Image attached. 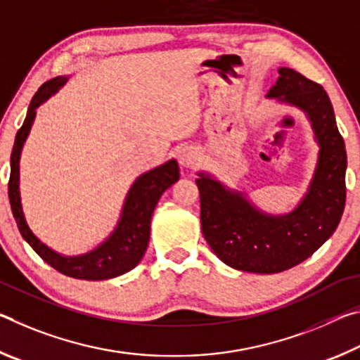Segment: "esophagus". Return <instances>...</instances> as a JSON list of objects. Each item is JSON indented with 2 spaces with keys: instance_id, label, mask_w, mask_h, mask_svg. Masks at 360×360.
I'll use <instances>...</instances> for the list:
<instances>
[{
  "instance_id": "34e87169",
  "label": "esophagus",
  "mask_w": 360,
  "mask_h": 360,
  "mask_svg": "<svg viewBox=\"0 0 360 360\" xmlns=\"http://www.w3.org/2000/svg\"><path fill=\"white\" fill-rule=\"evenodd\" d=\"M176 158H179L180 166L186 169H194L199 164L198 151L191 148V146H185V148H181L179 153H176Z\"/></svg>"
}]
</instances>
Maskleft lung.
Returning <instances> with one entry per match:
<instances>
[{"mask_svg":"<svg viewBox=\"0 0 360 360\" xmlns=\"http://www.w3.org/2000/svg\"><path fill=\"white\" fill-rule=\"evenodd\" d=\"M268 96L304 110L319 140V162L302 204L284 217L264 215L209 175L199 174L196 180L202 234L210 249L228 266L263 274L297 266L333 234L345 210L347 164L345 140L321 84L282 67Z\"/></svg>","mask_w":360,"mask_h":360,"instance_id":"left-lung-1","label":"left lung"}]
</instances>
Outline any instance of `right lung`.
I'll list each match as a JSON object with an SVG mask.
<instances>
[{"instance_id":"add662e5","label":"right lung","mask_w":360,"mask_h":360,"mask_svg":"<svg viewBox=\"0 0 360 360\" xmlns=\"http://www.w3.org/2000/svg\"><path fill=\"white\" fill-rule=\"evenodd\" d=\"M65 81H67V78L57 76L54 79L46 81L39 87L38 92L32 98L25 121H23L19 131H17L14 148L13 153H11V175L8 184L11 209H13V215L22 238L32 245V249L47 264H51L58 273L75 279L86 281H103L116 278V276L124 274L137 266L141 257H143L150 240L151 215L155 212L161 194L179 180V164L172 159V161L139 176L127 194L124 209H122V217L120 223H117L115 233L110 236L108 240H105L102 245L97 247L96 250L81 257H62L54 250H51L49 247H46L30 231L25 219H23L19 194V158L23 141H25L28 132H30L34 115H37L34 110L47 97H51L58 87L63 86Z\"/></svg>"}]
</instances>
